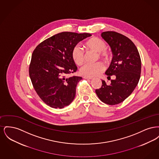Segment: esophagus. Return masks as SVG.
<instances>
[{"label": "esophagus", "instance_id": "34e87169", "mask_svg": "<svg viewBox=\"0 0 159 159\" xmlns=\"http://www.w3.org/2000/svg\"><path fill=\"white\" fill-rule=\"evenodd\" d=\"M84 79H92V77H87V76H84L83 77Z\"/></svg>", "mask_w": 159, "mask_h": 159}]
</instances>
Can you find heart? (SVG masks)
Returning a JSON list of instances; mask_svg holds the SVG:
<instances>
[{
    "label": "heart",
    "instance_id": "b5f03b06",
    "mask_svg": "<svg viewBox=\"0 0 159 159\" xmlns=\"http://www.w3.org/2000/svg\"><path fill=\"white\" fill-rule=\"evenodd\" d=\"M85 48L88 50L98 52L99 57L107 63L110 62L113 59V53L107 49L106 42L98 37H92L88 39L84 43ZM71 58L75 63L78 66L83 64L84 60L82 50L78 46L73 47L71 51ZM104 64L98 62L94 64H86L80 69L82 75L87 77L97 76L101 74L105 70Z\"/></svg>",
    "mask_w": 159,
    "mask_h": 159
}]
</instances>
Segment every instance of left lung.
Wrapping results in <instances>:
<instances>
[{"instance_id":"left-lung-1","label":"left lung","mask_w":159,"mask_h":159,"mask_svg":"<svg viewBox=\"0 0 159 159\" xmlns=\"http://www.w3.org/2000/svg\"><path fill=\"white\" fill-rule=\"evenodd\" d=\"M110 46L113 59L106 71L108 78L114 75L111 84L102 80L101 87L95 90L99 99L108 105L123 102L132 93L139 82L141 60L137 48L126 36L116 31H108L101 34Z\"/></svg>"}]
</instances>
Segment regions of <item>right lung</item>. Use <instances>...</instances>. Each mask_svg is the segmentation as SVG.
<instances>
[{
	"mask_svg": "<svg viewBox=\"0 0 159 159\" xmlns=\"http://www.w3.org/2000/svg\"><path fill=\"white\" fill-rule=\"evenodd\" d=\"M89 33L64 31L39 44L31 55L29 76L37 94L46 105L62 108L73 101L81 77H67L77 67L71 58L73 47Z\"/></svg>",
	"mask_w": 159,
	"mask_h": 159,
	"instance_id": "obj_1",
	"label": "right lung"
}]
</instances>
